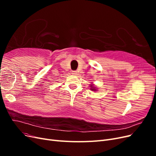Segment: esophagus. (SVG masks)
<instances>
[{"mask_svg": "<svg viewBox=\"0 0 156 156\" xmlns=\"http://www.w3.org/2000/svg\"><path fill=\"white\" fill-rule=\"evenodd\" d=\"M72 73L73 75H77V71H72Z\"/></svg>", "mask_w": 156, "mask_h": 156, "instance_id": "esophagus-1", "label": "esophagus"}]
</instances>
